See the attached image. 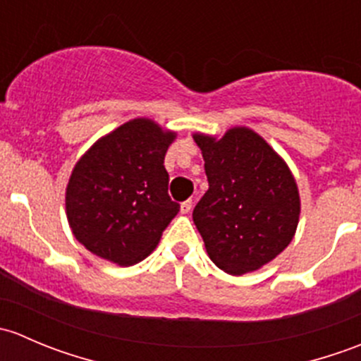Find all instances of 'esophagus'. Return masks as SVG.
I'll list each match as a JSON object with an SVG mask.
<instances>
[{
	"instance_id": "34e87169",
	"label": "esophagus",
	"mask_w": 361,
	"mask_h": 361,
	"mask_svg": "<svg viewBox=\"0 0 361 361\" xmlns=\"http://www.w3.org/2000/svg\"><path fill=\"white\" fill-rule=\"evenodd\" d=\"M180 211H181V213H183V214L190 213V211H192V201H185V202H181Z\"/></svg>"
}]
</instances>
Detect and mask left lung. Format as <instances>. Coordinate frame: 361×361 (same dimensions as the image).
<instances>
[{"mask_svg":"<svg viewBox=\"0 0 361 361\" xmlns=\"http://www.w3.org/2000/svg\"><path fill=\"white\" fill-rule=\"evenodd\" d=\"M202 150L207 188L194 207L211 260L241 276L278 257L297 231L300 199L288 166L246 127L221 140L195 134Z\"/></svg>","mask_w":361,"mask_h":361,"instance_id":"obj_1","label":"left lung"}]
</instances>
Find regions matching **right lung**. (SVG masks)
<instances>
[{"instance_id": "add662e5", "label": "right lung", "mask_w": 361, "mask_h": 361, "mask_svg": "<svg viewBox=\"0 0 361 361\" xmlns=\"http://www.w3.org/2000/svg\"><path fill=\"white\" fill-rule=\"evenodd\" d=\"M174 133L134 118L101 137L73 169L66 214L75 238L90 253L133 265L155 250L180 211L167 194L164 167Z\"/></svg>"}]
</instances>
